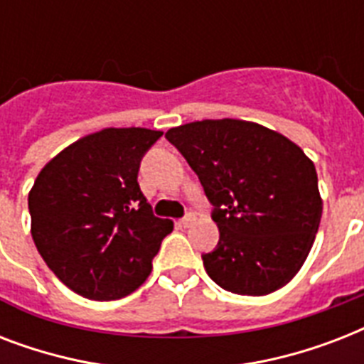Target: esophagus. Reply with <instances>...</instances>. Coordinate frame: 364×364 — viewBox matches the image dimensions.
Segmentation results:
<instances>
[{"label": "esophagus", "instance_id": "esophagus-1", "mask_svg": "<svg viewBox=\"0 0 364 364\" xmlns=\"http://www.w3.org/2000/svg\"><path fill=\"white\" fill-rule=\"evenodd\" d=\"M194 221H196V215H194V213H187V215L181 219V225L183 227H191Z\"/></svg>", "mask_w": 364, "mask_h": 364}]
</instances>
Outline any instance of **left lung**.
<instances>
[{
    "label": "left lung",
    "instance_id": "left-lung-1",
    "mask_svg": "<svg viewBox=\"0 0 364 364\" xmlns=\"http://www.w3.org/2000/svg\"><path fill=\"white\" fill-rule=\"evenodd\" d=\"M213 205L219 243L202 255L225 291L274 293L304 264L321 221L316 166L282 134L236 119L196 121L166 132Z\"/></svg>",
    "mask_w": 364,
    "mask_h": 364
}]
</instances>
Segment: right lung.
I'll list each match as a JSON object with an SVG mask.
<instances>
[{"label":"right lung","mask_w":364,"mask_h":364,"mask_svg":"<svg viewBox=\"0 0 364 364\" xmlns=\"http://www.w3.org/2000/svg\"><path fill=\"white\" fill-rule=\"evenodd\" d=\"M162 136L147 128H105L58 153L28 196L31 238L65 287L90 300L134 293L173 230L154 217L137 171Z\"/></svg>","instance_id":"right-lung-1"}]
</instances>
